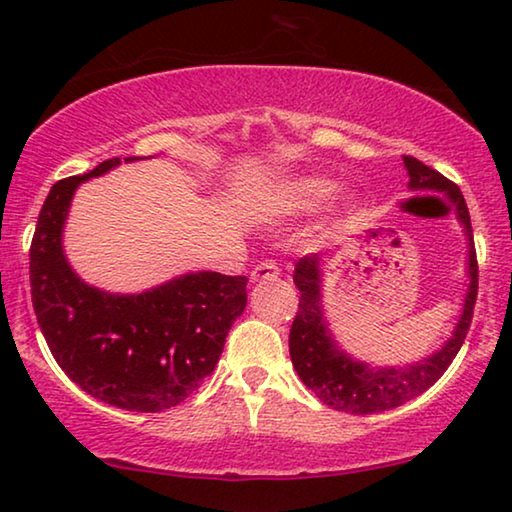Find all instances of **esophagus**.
Returning <instances> with one entry per match:
<instances>
[{"instance_id":"obj_1","label":"esophagus","mask_w":512,"mask_h":512,"mask_svg":"<svg viewBox=\"0 0 512 512\" xmlns=\"http://www.w3.org/2000/svg\"><path fill=\"white\" fill-rule=\"evenodd\" d=\"M280 277V268L275 266V262H271V259H266V262L257 264L255 271L250 273V280L253 282H268V280H277Z\"/></svg>"}]
</instances>
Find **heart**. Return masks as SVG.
<instances>
[{
    "mask_svg": "<svg viewBox=\"0 0 512 512\" xmlns=\"http://www.w3.org/2000/svg\"><path fill=\"white\" fill-rule=\"evenodd\" d=\"M334 189V180H329L325 176H298L284 180L280 187V196L282 203L287 207H293V210H309V207L323 203L327 196H332ZM352 205L354 196L345 198V207Z\"/></svg>",
    "mask_w": 512,
    "mask_h": 512,
    "instance_id": "heart-1",
    "label": "heart"
}]
</instances>
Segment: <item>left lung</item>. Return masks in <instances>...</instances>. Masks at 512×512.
<instances>
[{"label": "left lung", "mask_w": 512, "mask_h": 512, "mask_svg": "<svg viewBox=\"0 0 512 512\" xmlns=\"http://www.w3.org/2000/svg\"><path fill=\"white\" fill-rule=\"evenodd\" d=\"M404 167L409 171V189L413 192H443L454 207L458 223L463 225L467 239L465 271L470 277L463 311L456 320L452 336L443 348H438L429 357L406 363V366H370V363L350 357L327 325L323 293H320L323 289V259L316 253L298 259L293 282L300 291V305L289 334L291 361L302 384L311 388L320 402L336 411L354 415L381 413L422 395L445 375L449 363L461 350L472 323L476 291H479V266H476L474 235L465 198L452 180L411 155H404Z\"/></svg>", "instance_id": "left-lung-1"}]
</instances>
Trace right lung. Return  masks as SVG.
<instances>
[{
  "label": "right lung",
  "instance_id": "add662e5",
  "mask_svg": "<svg viewBox=\"0 0 512 512\" xmlns=\"http://www.w3.org/2000/svg\"><path fill=\"white\" fill-rule=\"evenodd\" d=\"M112 158L51 187L31 241V300L65 375L110 406L158 413L187 400L210 375L225 336L246 309V275L196 271L142 293H108L69 266L63 230L76 187L121 162Z\"/></svg>",
  "mask_w": 512,
  "mask_h": 512
}]
</instances>
